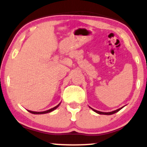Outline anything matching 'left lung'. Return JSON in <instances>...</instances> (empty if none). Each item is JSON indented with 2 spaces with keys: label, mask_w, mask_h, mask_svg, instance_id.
I'll use <instances>...</instances> for the list:
<instances>
[{
  "label": "left lung",
  "mask_w": 147,
  "mask_h": 147,
  "mask_svg": "<svg viewBox=\"0 0 147 147\" xmlns=\"http://www.w3.org/2000/svg\"><path fill=\"white\" fill-rule=\"evenodd\" d=\"M90 108H91V107H90ZM122 108H123V107H121V108L115 110V111H111V112H102V111H97V110H95V109H92V108H91V109L93 110V111L96 112V113H98V114H101V115H112V114H113V113H117V112L120 111V110L121 109H122Z\"/></svg>",
  "instance_id": "8db88e82"
}]
</instances>
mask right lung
Wrapping results in <instances>:
<instances>
[{
    "label": "right lung",
    "instance_id": "obj_1",
    "mask_svg": "<svg viewBox=\"0 0 147 147\" xmlns=\"http://www.w3.org/2000/svg\"><path fill=\"white\" fill-rule=\"evenodd\" d=\"M60 105V103H59V104H58V105H57V106L54 107H53V108H51V109H49V110H47V111H45L36 112V111H29V110H27V111H28L29 112H30V113H33V114H44V113H50V112H51V111H54V110L56 109H57V108L58 107H59V105Z\"/></svg>",
    "mask_w": 147,
    "mask_h": 147
}]
</instances>
